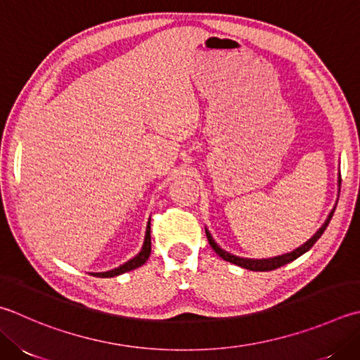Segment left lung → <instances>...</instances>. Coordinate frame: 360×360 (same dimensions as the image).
I'll return each instance as SVG.
<instances>
[{"instance_id": "1", "label": "left lung", "mask_w": 360, "mask_h": 360, "mask_svg": "<svg viewBox=\"0 0 360 360\" xmlns=\"http://www.w3.org/2000/svg\"><path fill=\"white\" fill-rule=\"evenodd\" d=\"M340 181H342V179H340V176H339V187H340ZM334 210H335V209L330 210V214L328 215L326 221L323 223V226H321L319 231H316L315 234H314L311 238H309V240H307L304 245H301L300 248H297V250L292 251V252H287V255L276 256V257H270V259H246V257L234 256V255H231V252L221 250L220 246H218V245L215 243V240L212 238V236H210V232H209L207 229H206V236H207V240H209L210 246H212V248H214V251H215L217 255L220 256L221 259L226 260V262L238 265V266H242V269L251 270V271H271V270H276V269H279V266H283V265H285V264H288V262H292V260L298 259L300 256H302V255H304V252H307L309 250H311L312 246L315 245V242L319 240V238L323 236V232H325V229L328 228L330 218H333V215H334Z\"/></svg>"}]
</instances>
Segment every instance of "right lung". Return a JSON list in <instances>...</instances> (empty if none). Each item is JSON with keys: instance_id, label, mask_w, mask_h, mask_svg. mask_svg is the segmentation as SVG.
<instances>
[{"instance_id": "right-lung-1", "label": "right lung", "mask_w": 360, "mask_h": 360, "mask_svg": "<svg viewBox=\"0 0 360 360\" xmlns=\"http://www.w3.org/2000/svg\"><path fill=\"white\" fill-rule=\"evenodd\" d=\"M150 255H151V228H150V221H148L145 242H143L142 250H140L137 256H134L131 260H128V262L117 266V269H114V270L103 271V273H90V274H94V276H96V278H114V276H118V274H123L126 271L136 270V269H139V266H142L148 260V257H150Z\"/></svg>"}]
</instances>
